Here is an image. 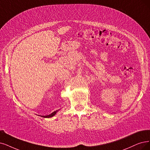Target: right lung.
Here are the masks:
<instances>
[{
	"mask_svg": "<svg viewBox=\"0 0 150 150\" xmlns=\"http://www.w3.org/2000/svg\"><path fill=\"white\" fill-rule=\"evenodd\" d=\"M59 111V110H55V111L53 112L52 113H51V114L49 115H41V117H44V118H50V117H52L53 116H54L55 114H57V112Z\"/></svg>",
	"mask_w": 150,
	"mask_h": 150,
	"instance_id": "1",
	"label": "right lung"
}]
</instances>
